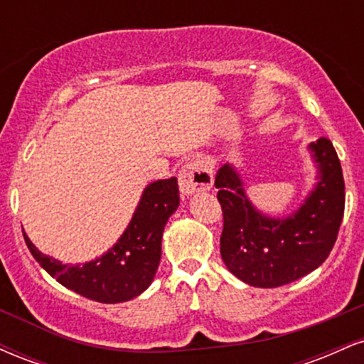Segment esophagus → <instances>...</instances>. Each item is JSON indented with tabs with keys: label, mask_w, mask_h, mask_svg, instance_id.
I'll return each mask as SVG.
<instances>
[{
	"label": "esophagus",
	"mask_w": 364,
	"mask_h": 364,
	"mask_svg": "<svg viewBox=\"0 0 364 364\" xmlns=\"http://www.w3.org/2000/svg\"><path fill=\"white\" fill-rule=\"evenodd\" d=\"M212 183H214V174L205 161H191L179 171V191L183 196L210 190Z\"/></svg>",
	"instance_id": "1"
}]
</instances>
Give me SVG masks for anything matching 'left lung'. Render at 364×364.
<instances>
[{
	"label": "left lung",
	"instance_id": "1",
	"mask_svg": "<svg viewBox=\"0 0 364 364\" xmlns=\"http://www.w3.org/2000/svg\"><path fill=\"white\" fill-rule=\"evenodd\" d=\"M315 185L303 203L287 215H269L246 193L241 169L232 162L220 168L219 188L224 229L220 255L232 275L253 287H279L313 272L327 260L344 215V178L332 141H311Z\"/></svg>",
	"mask_w": 364,
	"mask_h": 364
}]
</instances>
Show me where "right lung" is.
<instances>
[{"label": "right lung", "instance_id": "right-lung-1", "mask_svg": "<svg viewBox=\"0 0 364 364\" xmlns=\"http://www.w3.org/2000/svg\"><path fill=\"white\" fill-rule=\"evenodd\" d=\"M179 205L178 179H157L144 188L135 212L114 245L94 260L63 263L23 237L37 263L66 289L99 303H124L152 284L161 262L162 232Z\"/></svg>", "mask_w": 364, "mask_h": 364}]
</instances>
